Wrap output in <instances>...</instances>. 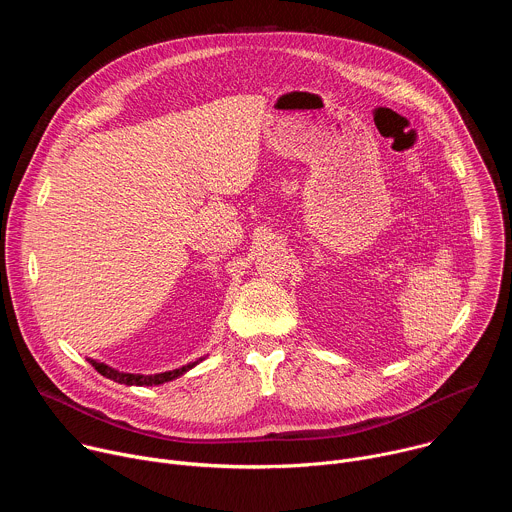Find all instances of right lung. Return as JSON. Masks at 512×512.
<instances>
[{
    "instance_id": "add662e5",
    "label": "right lung",
    "mask_w": 512,
    "mask_h": 512,
    "mask_svg": "<svg viewBox=\"0 0 512 512\" xmlns=\"http://www.w3.org/2000/svg\"><path fill=\"white\" fill-rule=\"evenodd\" d=\"M202 360V358H200ZM91 364L95 367L97 373H101L103 377L115 381V383H121V385H137V387H154V385H162V383H168V381H174L176 377L184 375L188 369H192L196 362L192 364H186V367L182 369H176V371H168V373H160V375H131V373H119L111 367H107V364L103 362H97V360H91Z\"/></svg>"
}]
</instances>
